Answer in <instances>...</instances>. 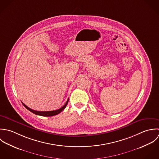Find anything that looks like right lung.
Returning a JSON list of instances; mask_svg holds the SVG:
<instances>
[{
    "mask_svg": "<svg viewBox=\"0 0 159 159\" xmlns=\"http://www.w3.org/2000/svg\"><path fill=\"white\" fill-rule=\"evenodd\" d=\"M68 101H69V99H67V101H66V104L64 105L62 107H61L60 109H57V110H55V111H35V110H33L32 109L30 108L29 107H28L27 106H26L23 102H22V104H23V106L27 109H28L30 111H31L32 113L36 114V115H39V116H45V117H50V116H55V115H57L59 113H60L61 111H63L64 109H65V107H66L67 103H68Z\"/></svg>",
    "mask_w": 159,
    "mask_h": 159,
    "instance_id": "obj_1",
    "label": "right lung"
}]
</instances>
